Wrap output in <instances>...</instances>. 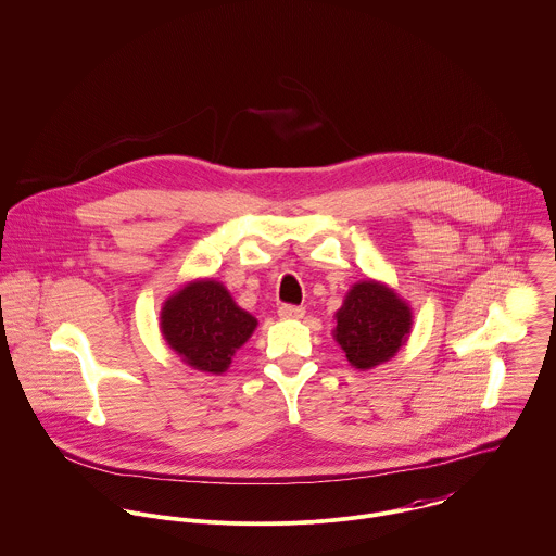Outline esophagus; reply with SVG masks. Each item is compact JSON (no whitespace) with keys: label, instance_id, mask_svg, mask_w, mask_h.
I'll return each mask as SVG.
<instances>
[{"label":"esophagus","instance_id":"34e87169","mask_svg":"<svg viewBox=\"0 0 556 556\" xmlns=\"http://www.w3.org/2000/svg\"><path fill=\"white\" fill-rule=\"evenodd\" d=\"M278 315L282 319H300V317H304V308L302 306H293V304H282L278 308Z\"/></svg>","mask_w":556,"mask_h":556}]
</instances>
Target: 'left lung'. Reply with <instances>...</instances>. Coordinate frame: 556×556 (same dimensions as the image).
Listing matches in <instances>:
<instances>
[{"label":"left lung","instance_id":"8db88e82","mask_svg":"<svg viewBox=\"0 0 556 556\" xmlns=\"http://www.w3.org/2000/svg\"><path fill=\"white\" fill-rule=\"evenodd\" d=\"M334 319V341L356 369H371L393 358L413 326L410 306L376 280L356 282Z\"/></svg>","mask_w":556,"mask_h":556}]
</instances>
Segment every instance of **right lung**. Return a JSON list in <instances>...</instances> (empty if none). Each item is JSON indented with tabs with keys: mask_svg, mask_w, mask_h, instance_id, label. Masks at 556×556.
Wrapping results in <instances>:
<instances>
[{
	"mask_svg": "<svg viewBox=\"0 0 556 556\" xmlns=\"http://www.w3.org/2000/svg\"><path fill=\"white\" fill-rule=\"evenodd\" d=\"M256 324V317L237 306L228 289L213 278L185 285L161 311V330L169 348L193 369L217 376L230 367Z\"/></svg>",
	"mask_w": 556,
	"mask_h": 556,
	"instance_id": "add662e5",
	"label": "right lung"
}]
</instances>
